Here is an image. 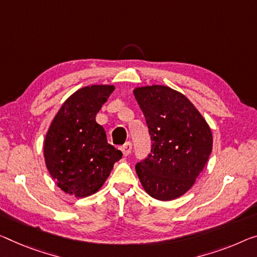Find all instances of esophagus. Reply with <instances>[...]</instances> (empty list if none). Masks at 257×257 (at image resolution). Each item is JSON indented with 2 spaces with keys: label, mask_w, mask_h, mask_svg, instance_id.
<instances>
[{
  "label": "esophagus",
  "mask_w": 257,
  "mask_h": 257,
  "mask_svg": "<svg viewBox=\"0 0 257 257\" xmlns=\"http://www.w3.org/2000/svg\"><path fill=\"white\" fill-rule=\"evenodd\" d=\"M121 152H123L124 156H128L132 152V144H131V142H126L123 147H121Z\"/></svg>",
  "instance_id": "esophagus-1"
}]
</instances>
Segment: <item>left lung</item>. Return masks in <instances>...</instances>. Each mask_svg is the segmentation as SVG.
Instances as JSON below:
<instances>
[{
    "mask_svg": "<svg viewBox=\"0 0 257 257\" xmlns=\"http://www.w3.org/2000/svg\"><path fill=\"white\" fill-rule=\"evenodd\" d=\"M152 138V153L137 164L148 195L171 201L184 195L206 167L212 151L207 120L183 93L164 85L133 89Z\"/></svg>",
    "mask_w": 257,
    "mask_h": 257,
    "instance_id": "left-lung-1",
    "label": "left lung"
}]
</instances>
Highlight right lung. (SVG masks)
<instances>
[{
	"instance_id": "right-lung-1",
	"label": "right lung",
	"mask_w": 257,
	"mask_h": 257,
	"mask_svg": "<svg viewBox=\"0 0 257 257\" xmlns=\"http://www.w3.org/2000/svg\"><path fill=\"white\" fill-rule=\"evenodd\" d=\"M113 90V85L85 86L66 98L51 120L43 156L51 178L66 194L80 199L100 191L123 156L95 119Z\"/></svg>"
}]
</instances>
